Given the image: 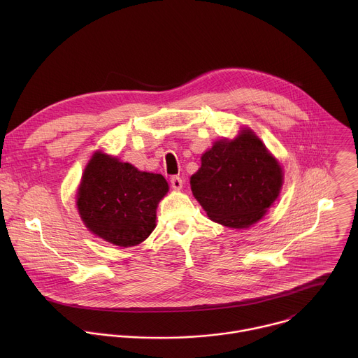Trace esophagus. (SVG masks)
<instances>
[{
    "label": "esophagus",
    "instance_id": "1",
    "mask_svg": "<svg viewBox=\"0 0 358 358\" xmlns=\"http://www.w3.org/2000/svg\"><path fill=\"white\" fill-rule=\"evenodd\" d=\"M170 182H171V187L174 188V189H181L182 188V180L178 177V176H174V177H171V180H170Z\"/></svg>",
    "mask_w": 358,
    "mask_h": 358
}]
</instances>
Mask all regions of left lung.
I'll return each instance as SVG.
<instances>
[{"label":"left lung","instance_id":"8db88e82","mask_svg":"<svg viewBox=\"0 0 358 358\" xmlns=\"http://www.w3.org/2000/svg\"><path fill=\"white\" fill-rule=\"evenodd\" d=\"M282 169L249 130L235 140L217 141L191 177V191L208 217L229 228L259 221L278 198Z\"/></svg>","mask_w":358,"mask_h":358}]
</instances>
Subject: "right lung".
I'll return each instance as SVG.
<instances>
[{
	"label": "right lung",
	"mask_w": 358,
	"mask_h": 358,
	"mask_svg": "<svg viewBox=\"0 0 358 358\" xmlns=\"http://www.w3.org/2000/svg\"><path fill=\"white\" fill-rule=\"evenodd\" d=\"M167 191L162 174L138 171L97 152L82 177L78 210L94 235L119 246H134L155 229L157 203Z\"/></svg>",
	"instance_id": "1"
}]
</instances>
